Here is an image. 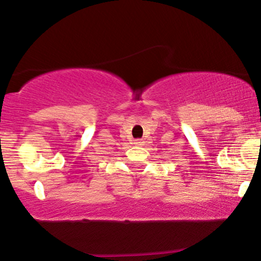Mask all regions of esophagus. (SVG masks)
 Segmentation results:
<instances>
[{
    "mask_svg": "<svg viewBox=\"0 0 261 261\" xmlns=\"http://www.w3.org/2000/svg\"><path fill=\"white\" fill-rule=\"evenodd\" d=\"M134 144H135V145H138V146H140V145H144V141L143 140H135V141H134Z\"/></svg>",
    "mask_w": 261,
    "mask_h": 261,
    "instance_id": "esophagus-1",
    "label": "esophagus"
}]
</instances>
